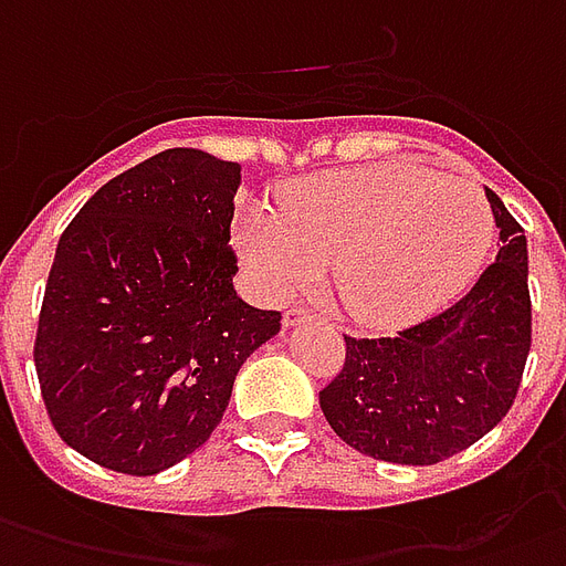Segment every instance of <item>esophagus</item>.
I'll use <instances>...</instances> for the list:
<instances>
[{
	"mask_svg": "<svg viewBox=\"0 0 566 566\" xmlns=\"http://www.w3.org/2000/svg\"><path fill=\"white\" fill-rule=\"evenodd\" d=\"M313 313L304 311V307H292V311L283 313V328H295L301 323H311Z\"/></svg>",
	"mask_w": 566,
	"mask_h": 566,
	"instance_id": "1",
	"label": "esophagus"
}]
</instances>
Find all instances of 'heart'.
<instances>
[{
	"instance_id": "b5f03b06",
	"label": "heart",
	"mask_w": 566,
	"mask_h": 566,
	"mask_svg": "<svg viewBox=\"0 0 566 566\" xmlns=\"http://www.w3.org/2000/svg\"><path fill=\"white\" fill-rule=\"evenodd\" d=\"M494 238L492 205L464 177L379 163L301 177L280 210L247 208L234 226L243 265L271 298H289L334 268L358 323H419L476 277Z\"/></svg>"
}]
</instances>
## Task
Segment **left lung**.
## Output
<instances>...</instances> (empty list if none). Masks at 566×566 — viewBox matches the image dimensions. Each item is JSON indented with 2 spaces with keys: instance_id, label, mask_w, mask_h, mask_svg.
Here are the masks:
<instances>
[{
  "instance_id": "8db88e82",
  "label": "left lung",
  "mask_w": 566,
  "mask_h": 566,
  "mask_svg": "<svg viewBox=\"0 0 566 566\" xmlns=\"http://www.w3.org/2000/svg\"><path fill=\"white\" fill-rule=\"evenodd\" d=\"M501 250L449 311L395 337H346L340 374L319 391L334 434L391 464H437L510 413L531 353L525 229L485 189Z\"/></svg>"
}]
</instances>
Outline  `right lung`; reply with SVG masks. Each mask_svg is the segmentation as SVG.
<instances>
[{
  "label": "right lung",
  "instance_id": "1",
  "mask_svg": "<svg viewBox=\"0 0 566 566\" xmlns=\"http://www.w3.org/2000/svg\"><path fill=\"white\" fill-rule=\"evenodd\" d=\"M241 165L175 147L123 171L69 222L44 289L35 370L56 434L153 476L220 424L238 370L280 332L238 298L229 247Z\"/></svg>",
  "mask_w": 566,
  "mask_h": 566
}]
</instances>
